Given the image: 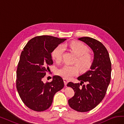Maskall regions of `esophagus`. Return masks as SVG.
I'll return each instance as SVG.
<instances>
[{
    "label": "esophagus",
    "instance_id": "esophagus-1",
    "mask_svg": "<svg viewBox=\"0 0 124 124\" xmlns=\"http://www.w3.org/2000/svg\"><path fill=\"white\" fill-rule=\"evenodd\" d=\"M63 81H64V83L65 85H67V83H68L69 82V81L67 79H66V78H63Z\"/></svg>",
    "mask_w": 124,
    "mask_h": 124
}]
</instances>
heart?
<instances>
[{
    "instance_id": "b5f03b06",
    "label": "heart",
    "mask_w": 124,
    "mask_h": 124,
    "mask_svg": "<svg viewBox=\"0 0 124 124\" xmlns=\"http://www.w3.org/2000/svg\"><path fill=\"white\" fill-rule=\"evenodd\" d=\"M69 47L73 53L77 56L76 62L82 71H85L90 68L93 63V57L87 53L89 50L85 45L81 42H72L63 44L62 46H59L55 48L52 52V57L57 63L62 62L63 48ZM79 71L77 65H66L59 69L57 73L60 76L65 78H70L76 75Z\"/></svg>"
}]
</instances>
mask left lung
I'll return each instance as SVG.
<instances>
[{"instance_id": "left-lung-1", "label": "left lung", "mask_w": 124, "mask_h": 124, "mask_svg": "<svg viewBox=\"0 0 124 124\" xmlns=\"http://www.w3.org/2000/svg\"><path fill=\"white\" fill-rule=\"evenodd\" d=\"M78 40L92 50L93 60L91 69L78 78L80 83L67 84L75 93L68 103L73 110L84 112L95 108L104 97L111 80V62L107 48L99 41L88 37ZM84 83L85 85L82 84Z\"/></svg>"}]
</instances>
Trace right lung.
Segmentation results:
<instances>
[{"label": "right lung", "mask_w": 124, "mask_h": 124, "mask_svg": "<svg viewBox=\"0 0 124 124\" xmlns=\"http://www.w3.org/2000/svg\"><path fill=\"white\" fill-rule=\"evenodd\" d=\"M66 40L40 36L30 40L22 51L16 70V88L22 101L31 109L41 112L49 108L54 95L64 86L62 78L54 76L51 82L43 78L53 63L51 53Z\"/></svg>", "instance_id": "obj_1"}]
</instances>
